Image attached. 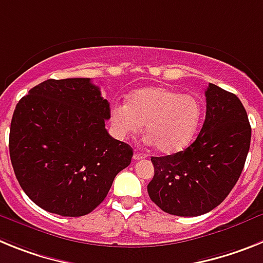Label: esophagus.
Here are the masks:
<instances>
[{
  "instance_id": "34e87169",
  "label": "esophagus",
  "mask_w": 263,
  "mask_h": 263,
  "mask_svg": "<svg viewBox=\"0 0 263 263\" xmlns=\"http://www.w3.org/2000/svg\"><path fill=\"white\" fill-rule=\"evenodd\" d=\"M133 158H134V160H139V159H145V158H146V155H145V154H142V153H138V152H136V153H134Z\"/></svg>"
}]
</instances>
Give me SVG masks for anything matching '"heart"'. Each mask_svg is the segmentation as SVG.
<instances>
[{"label": "heart", "instance_id": "1", "mask_svg": "<svg viewBox=\"0 0 263 263\" xmlns=\"http://www.w3.org/2000/svg\"><path fill=\"white\" fill-rule=\"evenodd\" d=\"M203 120V105L194 95H182L166 87L134 90L127 104H116L111 127L118 138L139 133L145 125L147 143L158 152L174 154L192 142Z\"/></svg>", "mask_w": 263, "mask_h": 263}]
</instances>
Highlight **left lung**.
I'll return each mask as SVG.
<instances>
[{
  "label": "left lung",
  "instance_id": "left-lung-1",
  "mask_svg": "<svg viewBox=\"0 0 263 263\" xmlns=\"http://www.w3.org/2000/svg\"><path fill=\"white\" fill-rule=\"evenodd\" d=\"M200 133L183 152L153 157L148 196L166 213L200 216L221 204L242 173L252 127L240 99L215 84L205 90Z\"/></svg>",
  "mask_w": 263,
  "mask_h": 263
}]
</instances>
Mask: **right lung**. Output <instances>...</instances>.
<instances>
[{
	"label": "right lung",
	"instance_id": "obj_1",
	"mask_svg": "<svg viewBox=\"0 0 263 263\" xmlns=\"http://www.w3.org/2000/svg\"><path fill=\"white\" fill-rule=\"evenodd\" d=\"M108 100L90 79H50L15 106L9 152L18 183L42 210L67 217L103 203L133 148L109 136Z\"/></svg>",
	"mask_w": 263,
	"mask_h": 263
}]
</instances>
